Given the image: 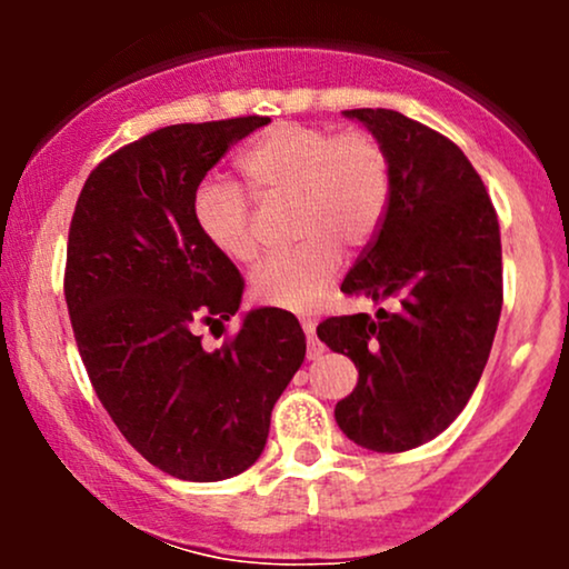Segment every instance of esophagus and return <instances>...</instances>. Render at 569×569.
Here are the masks:
<instances>
[{"instance_id": "obj_1", "label": "esophagus", "mask_w": 569, "mask_h": 569, "mask_svg": "<svg viewBox=\"0 0 569 569\" xmlns=\"http://www.w3.org/2000/svg\"><path fill=\"white\" fill-rule=\"evenodd\" d=\"M302 329L307 335V358H321L323 345L318 342V337H316V321H312V318H302Z\"/></svg>"}]
</instances>
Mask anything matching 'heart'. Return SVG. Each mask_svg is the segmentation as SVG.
<instances>
[{
    "label": "heart",
    "instance_id": "b5f03b06",
    "mask_svg": "<svg viewBox=\"0 0 569 569\" xmlns=\"http://www.w3.org/2000/svg\"><path fill=\"white\" fill-rule=\"evenodd\" d=\"M238 171L259 202L291 200L293 232L305 238L253 272V297L280 310H312L342 270V243L361 248L380 230L390 200L388 152L369 130L280 122L240 152ZM192 211L221 257L238 264L259 257L251 200L238 184L206 181Z\"/></svg>",
    "mask_w": 569,
    "mask_h": 569
}]
</instances>
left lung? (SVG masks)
Returning a JSON list of instances; mask_svg holds the SVG:
<instances>
[{
  "instance_id": "1",
  "label": "left lung",
  "mask_w": 569,
  "mask_h": 569,
  "mask_svg": "<svg viewBox=\"0 0 569 569\" xmlns=\"http://www.w3.org/2000/svg\"><path fill=\"white\" fill-rule=\"evenodd\" d=\"M390 160V200L342 291L385 302L326 318L318 337L358 369L337 426L371 452H407L452 426L487 367L502 307L500 227L462 149L393 109H348Z\"/></svg>"
}]
</instances>
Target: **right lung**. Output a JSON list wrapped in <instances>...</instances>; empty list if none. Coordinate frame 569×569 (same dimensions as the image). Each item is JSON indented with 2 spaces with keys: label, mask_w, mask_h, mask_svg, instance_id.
<instances>
[{
  "label": "right lung",
  "mask_w": 569,
  "mask_h": 569,
  "mask_svg": "<svg viewBox=\"0 0 569 569\" xmlns=\"http://www.w3.org/2000/svg\"><path fill=\"white\" fill-rule=\"evenodd\" d=\"M267 117L184 122L109 154L69 227L63 293L98 401L160 471L221 481L262 455L270 415L305 361L291 312H246L219 350L194 326L238 312L243 278L194 221V192Z\"/></svg>",
  "instance_id": "add662e5"
}]
</instances>
